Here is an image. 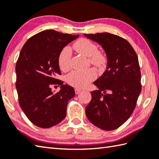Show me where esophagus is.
<instances>
[{"label":"esophagus","instance_id":"esophagus-1","mask_svg":"<svg viewBox=\"0 0 159 159\" xmlns=\"http://www.w3.org/2000/svg\"><path fill=\"white\" fill-rule=\"evenodd\" d=\"M80 92H81V90L79 89H75V93L76 94H79Z\"/></svg>","mask_w":159,"mask_h":159}]
</instances>
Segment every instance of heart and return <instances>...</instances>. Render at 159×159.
Wrapping results in <instances>:
<instances>
[{"mask_svg": "<svg viewBox=\"0 0 159 159\" xmlns=\"http://www.w3.org/2000/svg\"><path fill=\"white\" fill-rule=\"evenodd\" d=\"M74 48L78 52L89 57L90 62L98 67H103L107 62L106 57L98 51V47L90 40L82 38L74 44ZM72 51L70 47L66 46L61 50L59 55V66L63 71L70 68ZM96 73L93 69L85 71H72L67 76V81L70 85L77 88H85L90 82L96 79Z\"/></svg>", "mask_w": 159, "mask_h": 159, "instance_id": "1", "label": "heart"}]
</instances>
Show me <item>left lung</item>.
I'll return each instance as SVG.
<instances>
[{"instance_id":"obj_1","label":"left lung","mask_w":159,"mask_h":159,"mask_svg":"<svg viewBox=\"0 0 159 159\" xmlns=\"http://www.w3.org/2000/svg\"><path fill=\"white\" fill-rule=\"evenodd\" d=\"M102 46L107 68L94 85L92 100L85 108L87 117L94 126L113 130L133 113L141 91V72L137 54L127 40L109 33L84 34Z\"/></svg>"}]
</instances>
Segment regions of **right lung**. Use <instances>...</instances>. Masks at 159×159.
<instances>
[{
	"label": "right lung",
	"instance_id": "1",
	"mask_svg": "<svg viewBox=\"0 0 159 159\" xmlns=\"http://www.w3.org/2000/svg\"><path fill=\"white\" fill-rule=\"evenodd\" d=\"M79 36L46 30L29 38L20 50L16 66L19 104L37 126L52 127L66 116L67 102L75 92L55 76L61 74V50ZM53 84L61 85L59 93L52 92Z\"/></svg>",
	"mask_w": 159,
	"mask_h": 159
}]
</instances>
